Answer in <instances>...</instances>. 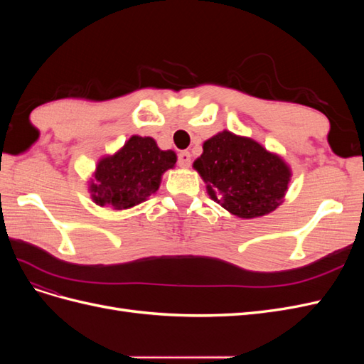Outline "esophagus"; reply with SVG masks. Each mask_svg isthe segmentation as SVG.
Returning <instances> with one entry per match:
<instances>
[{"mask_svg": "<svg viewBox=\"0 0 364 364\" xmlns=\"http://www.w3.org/2000/svg\"><path fill=\"white\" fill-rule=\"evenodd\" d=\"M178 164L181 165V167H183V168L190 167V164H191L190 151H181L179 155H178Z\"/></svg>", "mask_w": 364, "mask_h": 364, "instance_id": "34e87169", "label": "esophagus"}]
</instances>
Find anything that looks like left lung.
<instances>
[{"label":"left lung","mask_w":364,"mask_h":364,"mask_svg":"<svg viewBox=\"0 0 364 364\" xmlns=\"http://www.w3.org/2000/svg\"><path fill=\"white\" fill-rule=\"evenodd\" d=\"M193 167L206 183L209 197L240 218L274 211L291 179V168L279 155L229 130L203 142V153Z\"/></svg>","instance_id":"left-lung-1"}]
</instances>
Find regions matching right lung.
<instances>
[{
    "mask_svg": "<svg viewBox=\"0 0 364 364\" xmlns=\"http://www.w3.org/2000/svg\"><path fill=\"white\" fill-rule=\"evenodd\" d=\"M176 161L173 150H161L150 136L134 135L114 155L100 158L87 190L98 206L134 208L158 191L162 174Z\"/></svg>",
    "mask_w": 364,
    "mask_h": 364,
    "instance_id": "right-lung-1",
    "label": "right lung"
}]
</instances>
